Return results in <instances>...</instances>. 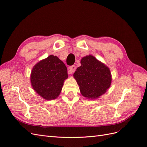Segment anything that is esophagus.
I'll return each instance as SVG.
<instances>
[{
  "mask_svg": "<svg viewBox=\"0 0 147 147\" xmlns=\"http://www.w3.org/2000/svg\"><path fill=\"white\" fill-rule=\"evenodd\" d=\"M75 69H76V67H75V65L70 66L69 67V71H68L69 74H72V73H74L75 71Z\"/></svg>",
  "mask_w": 147,
  "mask_h": 147,
  "instance_id": "1",
  "label": "esophagus"
}]
</instances>
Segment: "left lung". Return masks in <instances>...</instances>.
Wrapping results in <instances>:
<instances>
[{
  "label": "left lung",
  "mask_w": 147,
  "mask_h": 147,
  "mask_svg": "<svg viewBox=\"0 0 147 147\" xmlns=\"http://www.w3.org/2000/svg\"><path fill=\"white\" fill-rule=\"evenodd\" d=\"M82 94L88 99H95L110 88L112 75L108 67L95 57L89 55L81 60V66L74 74Z\"/></svg>",
  "instance_id": "8db88e82"
}]
</instances>
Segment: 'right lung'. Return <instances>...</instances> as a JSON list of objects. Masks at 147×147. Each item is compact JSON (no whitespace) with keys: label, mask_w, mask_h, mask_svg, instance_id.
I'll list each match as a JSON object with an SVG mask.
<instances>
[{"label":"right lung","mask_w":147,"mask_h":147,"mask_svg":"<svg viewBox=\"0 0 147 147\" xmlns=\"http://www.w3.org/2000/svg\"><path fill=\"white\" fill-rule=\"evenodd\" d=\"M68 78L64 63L56 56L50 55L35 64L30 74V82L35 91L46 100L59 96L64 82Z\"/></svg>","instance_id":"obj_1"}]
</instances>
